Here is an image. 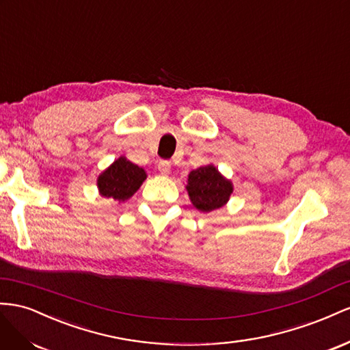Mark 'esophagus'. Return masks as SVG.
Returning a JSON list of instances; mask_svg holds the SVG:
<instances>
[{"mask_svg":"<svg viewBox=\"0 0 350 350\" xmlns=\"http://www.w3.org/2000/svg\"><path fill=\"white\" fill-rule=\"evenodd\" d=\"M158 172L167 176L170 174V172H172V164H170V161H159L158 163Z\"/></svg>","mask_w":350,"mask_h":350,"instance_id":"34e87169","label":"esophagus"}]
</instances>
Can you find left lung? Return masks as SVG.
Instances as JSON below:
<instances>
[{"label":"left lung","mask_w":350,"mask_h":350,"mask_svg":"<svg viewBox=\"0 0 350 350\" xmlns=\"http://www.w3.org/2000/svg\"><path fill=\"white\" fill-rule=\"evenodd\" d=\"M186 191L198 211L211 213L228 202L233 183L214 164H206L189 173Z\"/></svg>","instance_id":"left-lung-1"}]
</instances>
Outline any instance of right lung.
<instances>
[{
	"mask_svg": "<svg viewBox=\"0 0 350 350\" xmlns=\"http://www.w3.org/2000/svg\"><path fill=\"white\" fill-rule=\"evenodd\" d=\"M145 180V170L129 161L126 157L122 155L98 176L96 186L99 195L103 198L124 202L137 192V189L142 186Z\"/></svg>",
	"mask_w": 350,
	"mask_h": 350,
	"instance_id": "obj_1",
	"label": "right lung"
}]
</instances>
